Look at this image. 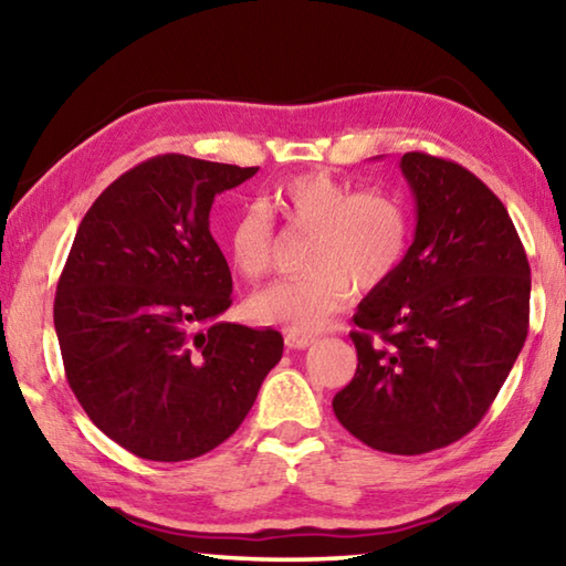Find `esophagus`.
I'll return each mask as SVG.
<instances>
[{
	"mask_svg": "<svg viewBox=\"0 0 566 566\" xmlns=\"http://www.w3.org/2000/svg\"><path fill=\"white\" fill-rule=\"evenodd\" d=\"M284 342L290 349H306L310 344H314L312 334H300V332H286L284 334Z\"/></svg>",
	"mask_w": 566,
	"mask_h": 566,
	"instance_id": "1",
	"label": "esophagus"
}]
</instances>
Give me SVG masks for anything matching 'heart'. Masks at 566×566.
<instances>
[{"instance_id":"obj_1","label":"heart","mask_w":566,"mask_h":566,"mask_svg":"<svg viewBox=\"0 0 566 566\" xmlns=\"http://www.w3.org/2000/svg\"><path fill=\"white\" fill-rule=\"evenodd\" d=\"M270 214L296 232H312L304 252L310 272L274 282L247 304L249 317L282 324L290 332H317L349 302L352 284L371 292L389 282L405 262L411 217L395 191H359L327 171H310L247 207L229 227L227 249L234 270L249 282L262 280L274 264V224Z\"/></svg>"}]
</instances>
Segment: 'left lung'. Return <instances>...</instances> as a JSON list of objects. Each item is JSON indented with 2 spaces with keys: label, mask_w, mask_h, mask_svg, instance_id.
<instances>
[{
  "label": "left lung",
  "mask_w": 566,
  "mask_h": 566,
  "mask_svg": "<svg viewBox=\"0 0 566 566\" xmlns=\"http://www.w3.org/2000/svg\"><path fill=\"white\" fill-rule=\"evenodd\" d=\"M415 242L354 314L357 371L332 407L371 449L424 454L482 421L530 332V262L494 191L472 171L407 151Z\"/></svg>",
  "instance_id": "8db88e82"
}]
</instances>
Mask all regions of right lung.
<instances>
[{
	"label": "right lung",
	"mask_w": 566,
	"mask_h": 566,
	"mask_svg": "<svg viewBox=\"0 0 566 566\" xmlns=\"http://www.w3.org/2000/svg\"><path fill=\"white\" fill-rule=\"evenodd\" d=\"M256 169L147 159L76 229L54 296L66 381L94 424L142 459L212 452L282 359L276 329L217 322L232 304V274L209 212Z\"/></svg>",
	"instance_id": "right-lung-1"
}]
</instances>
